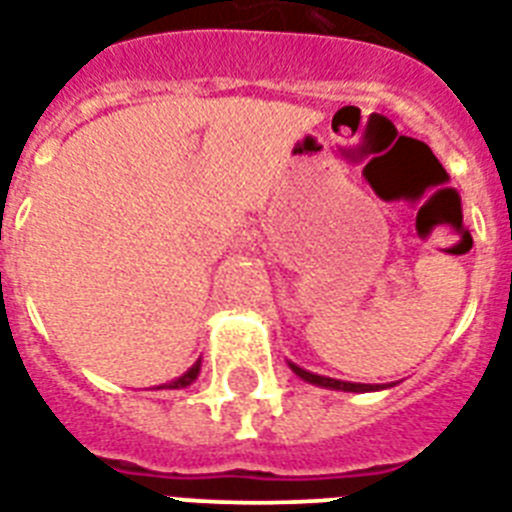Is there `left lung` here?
Masks as SVG:
<instances>
[{
	"mask_svg": "<svg viewBox=\"0 0 512 512\" xmlns=\"http://www.w3.org/2000/svg\"><path fill=\"white\" fill-rule=\"evenodd\" d=\"M289 369L300 377V380L311 382V385H319V388H329V390H345V393H369V390H382L385 385H364V382H345V380H335V377H324V374H313L303 366H297L289 361Z\"/></svg>",
	"mask_w": 512,
	"mask_h": 512,
	"instance_id": "obj_1",
	"label": "left lung"
}]
</instances>
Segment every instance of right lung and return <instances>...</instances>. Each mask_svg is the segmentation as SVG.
<instances>
[{"instance_id":"1","label":"right lung","mask_w":512,"mask_h":512,"mask_svg":"<svg viewBox=\"0 0 512 512\" xmlns=\"http://www.w3.org/2000/svg\"><path fill=\"white\" fill-rule=\"evenodd\" d=\"M199 372H201V358H199V361H196V364L191 366V369H188V372L180 374V377H177V380L164 382V385H159V388H156V390H162V388H167V390L188 388V385H191V382H196V377H199Z\"/></svg>"}]
</instances>
